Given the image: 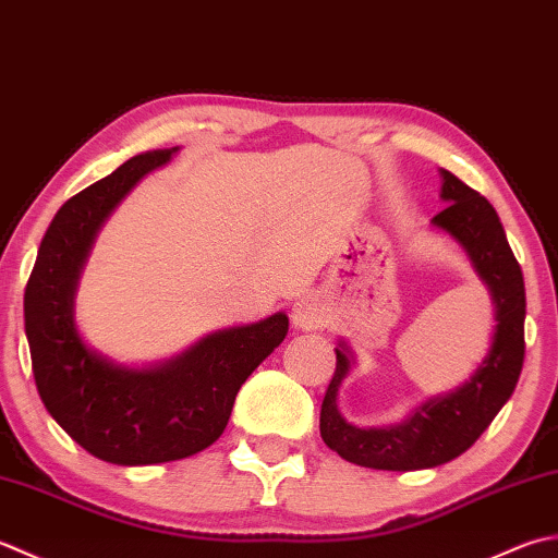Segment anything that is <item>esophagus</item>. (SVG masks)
<instances>
[{"instance_id":"34e87169","label":"esophagus","mask_w":558,"mask_h":558,"mask_svg":"<svg viewBox=\"0 0 558 558\" xmlns=\"http://www.w3.org/2000/svg\"><path fill=\"white\" fill-rule=\"evenodd\" d=\"M291 323L293 327L299 329H317L325 325V311L323 305L317 303V299L313 295H303L293 303V311H291Z\"/></svg>"}]
</instances>
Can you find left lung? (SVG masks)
<instances>
[{
  "mask_svg": "<svg viewBox=\"0 0 558 558\" xmlns=\"http://www.w3.org/2000/svg\"><path fill=\"white\" fill-rule=\"evenodd\" d=\"M440 197L448 204L434 216V226L468 250L474 269L492 291L498 323L494 344L470 383L426 402L404 424L388 428L351 426L337 412V390L349 371V356L344 349H335L337 368L320 409V436L329 450L361 468L409 472L454 460L474 446L501 412L525 359V281L498 214L450 170H440Z\"/></svg>",
  "mask_w": 558,
  "mask_h": 558,
  "instance_id": "obj_1",
  "label": "left lung"
}]
</instances>
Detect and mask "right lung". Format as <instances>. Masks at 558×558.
I'll use <instances>...</instances> for the list:
<instances>
[{
    "label": "right lung",
    "mask_w": 558,
    "mask_h": 558,
    "mask_svg": "<svg viewBox=\"0 0 558 558\" xmlns=\"http://www.w3.org/2000/svg\"><path fill=\"white\" fill-rule=\"evenodd\" d=\"M175 149L130 158L66 199L45 233L26 283L33 378L50 416L94 458L156 464L190 458L223 434L245 378L289 332V317L209 335L183 356L132 371L90 351L74 325V289L90 243L118 202Z\"/></svg>",
    "instance_id": "1"
}]
</instances>
